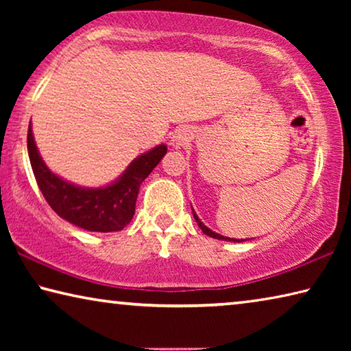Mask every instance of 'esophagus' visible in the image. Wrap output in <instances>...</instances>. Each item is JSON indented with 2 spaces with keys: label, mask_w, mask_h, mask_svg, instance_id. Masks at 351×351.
Wrapping results in <instances>:
<instances>
[{
  "label": "esophagus",
  "mask_w": 351,
  "mask_h": 351,
  "mask_svg": "<svg viewBox=\"0 0 351 351\" xmlns=\"http://www.w3.org/2000/svg\"><path fill=\"white\" fill-rule=\"evenodd\" d=\"M192 136H193V133L190 132L187 127L178 128L176 132H175V134H173V138H171V141H170V145L178 150V148H181V147L186 145L187 142L192 139Z\"/></svg>",
  "instance_id": "1"
}]
</instances>
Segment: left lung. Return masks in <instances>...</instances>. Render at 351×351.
Returning <instances> with one entry per match:
<instances>
[{"label":"left lung","mask_w":351,"mask_h":351,"mask_svg":"<svg viewBox=\"0 0 351 351\" xmlns=\"http://www.w3.org/2000/svg\"><path fill=\"white\" fill-rule=\"evenodd\" d=\"M192 210H193V209H192ZM193 218H195V221L198 223L199 229L203 230V232H204L206 235L212 237V239H218V240H224V241H235V243H241V241H245V240H240V239H229V237H223V235H219V234H217V232H213V230H210V229L207 228V226H206L203 221H201V219L198 218L197 213H195V210H193Z\"/></svg>","instance_id":"1"}]
</instances>
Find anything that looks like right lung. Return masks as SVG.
<instances>
[{"mask_svg":"<svg viewBox=\"0 0 351 351\" xmlns=\"http://www.w3.org/2000/svg\"><path fill=\"white\" fill-rule=\"evenodd\" d=\"M27 153L41 193L58 217L91 232H116L132 221L141 184L161 162L167 145H156L142 153L116 181L104 187L75 186L51 171L35 145L31 125Z\"/></svg>","mask_w":351,"mask_h":351,"instance_id":"right-lung-1","label":"right lung"}]
</instances>
